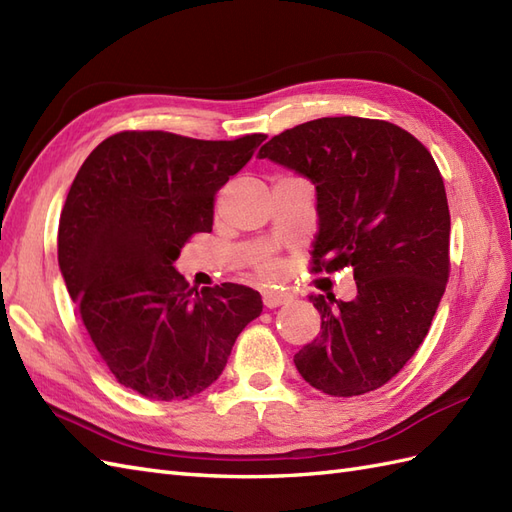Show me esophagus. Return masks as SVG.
Returning a JSON list of instances; mask_svg holds the SVG:
<instances>
[{
	"instance_id": "esophagus-1",
	"label": "esophagus",
	"mask_w": 512,
	"mask_h": 512,
	"mask_svg": "<svg viewBox=\"0 0 512 512\" xmlns=\"http://www.w3.org/2000/svg\"><path fill=\"white\" fill-rule=\"evenodd\" d=\"M288 299H290L288 293H275V290H267V293H262V303H265L267 308H278Z\"/></svg>"
}]
</instances>
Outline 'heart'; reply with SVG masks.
<instances>
[{"mask_svg":"<svg viewBox=\"0 0 512 512\" xmlns=\"http://www.w3.org/2000/svg\"><path fill=\"white\" fill-rule=\"evenodd\" d=\"M278 262H273V260H265V262H262V265H260V271L262 273H265V275H269V278H271V275H275V273H278Z\"/></svg>","mask_w":512,"mask_h":512,"instance_id":"b5f03b06","label":"heart"}]
</instances>
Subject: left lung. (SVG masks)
Here are the masks:
<instances>
[{"instance_id": "left-lung-1", "label": "left lung", "mask_w": 512, "mask_h": 512, "mask_svg": "<svg viewBox=\"0 0 512 512\" xmlns=\"http://www.w3.org/2000/svg\"><path fill=\"white\" fill-rule=\"evenodd\" d=\"M308 178L319 232L312 269L353 267L357 297L310 295L321 334L295 355L329 396L381 388L418 351L450 273L448 198L431 153L385 120L340 116L286 129L258 150Z\"/></svg>"}]
</instances>
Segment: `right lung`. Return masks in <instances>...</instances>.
I'll list each match as a JSON object with an SVG mask.
<instances>
[{
  "instance_id": "1",
  "label": "right lung",
  "mask_w": 512,
  "mask_h": 512,
  "mask_svg": "<svg viewBox=\"0 0 512 512\" xmlns=\"http://www.w3.org/2000/svg\"><path fill=\"white\" fill-rule=\"evenodd\" d=\"M265 135L232 142L122 131L81 165L60 215L58 262L96 351L124 388L187 400L222 375L262 312L258 290L189 286L174 269L191 234L211 232L215 193Z\"/></svg>"
}]
</instances>
